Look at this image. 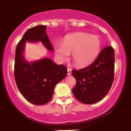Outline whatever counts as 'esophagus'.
I'll return each instance as SVG.
<instances>
[{
  "label": "esophagus",
  "instance_id": "34e87169",
  "mask_svg": "<svg viewBox=\"0 0 131 131\" xmlns=\"http://www.w3.org/2000/svg\"><path fill=\"white\" fill-rule=\"evenodd\" d=\"M71 74V69L68 68V75H70Z\"/></svg>",
  "mask_w": 131,
  "mask_h": 131
}]
</instances>
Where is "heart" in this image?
<instances>
[{
	"label": "heart",
	"mask_w": 131,
	"mask_h": 131,
	"mask_svg": "<svg viewBox=\"0 0 131 131\" xmlns=\"http://www.w3.org/2000/svg\"><path fill=\"white\" fill-rule=\"evenodd\" d=\"M101 47L102 40L98 36L79 32L66 36L63 44H56L54 52L59 62L68 61L70 53H72L75 64L78 67H85L96 59Z\"/></svg>",
	"instance_id": "1"
}]
</instances>
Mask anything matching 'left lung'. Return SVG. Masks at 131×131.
Instances as JSON below:
<instances>
[{
    "mask_svg": "<svg viewBox=\"0 0 131 131\" xmlns=\"http://www.w3.org/2000/svg\"><path fill=\"white\" fill-rule=\"evenodd\" d=\"M115 53L110 46L100 52L96 60L89 66L79 70H72L76 79L72 89L79 101L92 104L100 101L108 93L114 79Z\"/></svg>",
    "mask_w": 131,
    "mask_h": 131,
    "instance_id": "1",
    "label": "left lung"
}]
</instances>
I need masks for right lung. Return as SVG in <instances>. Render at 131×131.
<instances>
[{
	"mask_svg": "<svg viewBox=\"0 0 131 131\" xmlns=\"http://www.w3.org/2000/svg\"><path fill=\"white\" fill-rule=\"evenodd\" d=\"M46 25L29 29L18 42L16 50L14 77L19 92L31 104L43 105L51 100L56 84L66 77L67 68L57 65L50 58L26 62L23 56L25 41H40L49 50H53L46 33Z\"/></svg>",
	"mask_w": 131,
	"mask_h": 131,
	"instance_id": "1",
	"label": "right lung"
}]
</instances>
